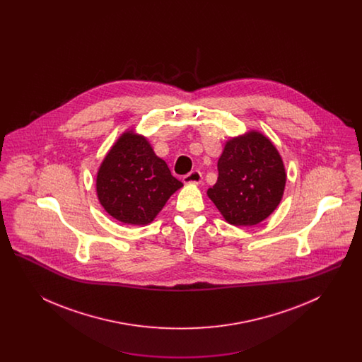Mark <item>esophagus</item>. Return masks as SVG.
Returning <instances> with one entry per match:
<instances>
[{
    "label": "esophagus",
    "mask_w": 362,
    "mask_h": 362,
    "mask_svg": "<svg viewBox=\"0 0 362 362\" xmlns=\"http://www.w3.org/2000/svg\"><path fill=\"white\" fill-rule=\"evenodd\" d=\"M201 180H202V173H199V171H192V173H187V175L183 176V182L185 183H195V185H198V183H201Z\"/></svg>",
    "instance_id": "esophagus-1"
}]
</instances>
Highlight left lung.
<instances>
[{
    "instance_id": "left-lung-1",
    "label": "left lung",
    "mask_w": 362,
    "mask_h": 362,
    "mask_svg": "<svg viewBox=\"0 0 362 362\" xmlns=\"http://www.w3.org/2000/svg\"><path fill=\"white\" fill-rule=\"evenodd\" d=\"M217 170V183L207 195L229 224H259L279 205L285 168L276 146L260 133L251 132L226 142Z\"/></svg>"
}]
</instances>
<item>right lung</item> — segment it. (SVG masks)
<instances>
[{"label": "right lung", "mask_w": 362, "mask_h": 362, "mask_svg": "<svg viewBox=\"0 0 362 362\" xmlns=\"http://www.w3.org/2000/svg\"><path fill=\"white\" fill-rule=\"evenodd\" d=\"M183 183L153 153L146 138L124 133L98 173V197L105 211L123 224L146 225Z\"/></svg>", "instance_id": "obj_1"}]
</instances>
